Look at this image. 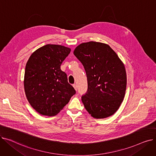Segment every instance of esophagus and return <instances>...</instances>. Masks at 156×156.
<instances>
[{"label":"esophagus","instance_id":"esophagus-1","mask_svg":"<svg viewBox=\"0 0 156 156\" xmlns=\"http://www.w3.org/2000/svg\"><path fill=\"white\" fill-rule=\"evenodd\" d=\"M73 86L74 88L75 89V90H76V91H77V89H78V88H77V85H76V84H74Z\"/></svg>","mask_w":156,"mask_h":156}]
</instances>
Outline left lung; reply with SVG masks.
Listing matches in <instances>:
<instances>
[{
    "label": "left lung",
    "instance_id": "1",
    "mask_svg": "<svg viewBox=\"0 0 156 156\" xmlns=\"http://www.w3.org/2000/svg\"><path fill=\"white\" fill-rule=\"evenodd\" d=\"M74 55L83 64L87 75V91L81 96L85 109L97 119L112 115L125 95L126 73L123 63L110 46L92 41L76 47Z\"/></svg>",
    "mask_w": 156,
    "mask_h": 156
}]
</instances>
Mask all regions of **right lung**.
Instances as JSON below:
<instances>
[{"mask_svg": "<svg viewBox=\"0 0 156 156\" xmlns=\"http://www.w3.org/2000/svg\"><path fill=\"white\" fill-rule=\"evenodd\" d=\"M70 52L68 47L47 44L33 53L27 63L25 94L30 105L42 115H55L76 94L66 73L61 69Z\"/></svg>", "mask_w": 156, "mask_h": 156, "instance_id": "right-lung-1", "label": "right lung"}]
</instances>
